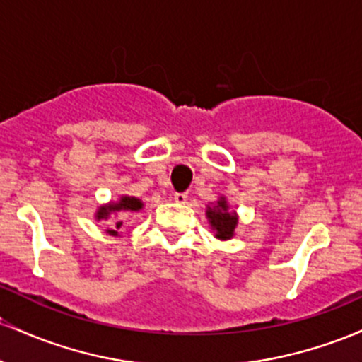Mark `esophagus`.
Here are the masks:
<instances>
[{
  "label": "esophagus",
  "instance_id": "1",
  "mask_svg": "<svg viewBox=\"0 0 362 362\" xmlns=\"http://www.w3.org/2000/svg\"><path fill=\"white\" fill-rule=\"evenodd\" d=\"M174 202L180 203V205H185V203L188 202V194H186V193H176V194H174Z\"/></svg>",
  "mask_w": 362,
  "mask_h": 362
}]
</instances>
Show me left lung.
I'll return each mask as SVG.
<instances>
[{"label": "left lung", "instance_id": "obj_1", "mask_svg": "<svg viewBox=\"0 0 362 362\" xmlns=\"http://www.w3.org/2000/svg\"><path fill=\"white\" fill-rule=\"evenodd\" d=\"M206 218L212 226V230H215V238L222 241L233 238L235 226H238V215L235 212H229V205L224 197L218 198V202L212 206H206Z\"/></svg>", "mask_w": 362, "mask_h": 362}]
</instances>
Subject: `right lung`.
Segmentation results:
<instances>
[{"label": "right lung", "instance_id": "1", "mask_svg": "<svg viewBox=\"0 0 362 362\" xmlns=\"http://www.w3.org/2000/svg\"><path fill=\"white\" fill-rule=\"evenodd\" d=\"M144 209V202L140 198L135 197H128V194H123L117 202H111L107 205H100L99 210H97L95 218L97 221H107L112 214L117 212H140ZM123 227V221L115 222V229H107L105 233L111 235H117L119 234V229Z\"/></svg>", "mask_w": 362, "mask_h": 362}]
</instances>
